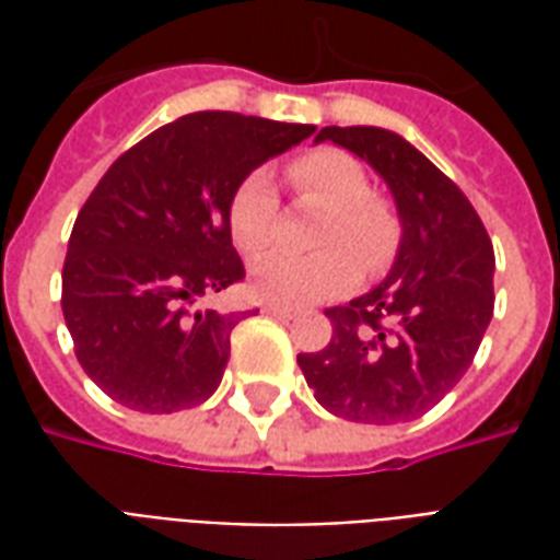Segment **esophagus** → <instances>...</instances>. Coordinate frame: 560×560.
<instances>
[{"instance_id": "esophagus-1", "label": "esophagus", "mask_w": 560, "mask_h": 560, "mask_svg": "<svg viewBox=\"0 0 560 560\" xmlns=\"http://www.w3.org/2000/svg\"><path fill=\"white\" fill-rule=\"evenodd\" d=\"M264 312H267V315H272V317H284V320H291V317L296 315L291 305H281V303H267V305H264Z\"/></svg>"}]
</instances>
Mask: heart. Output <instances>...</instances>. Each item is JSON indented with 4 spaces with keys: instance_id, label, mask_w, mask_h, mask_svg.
<instances>
[{
    "instance_id": "b5f03b06",
    "label": "heart",
    "mask_w": 560,
    "mask_h": 560,
    "mask_svg": "<svg viewBox=\"0 0 560 560\" xmlns=\"http://www.w3.org/2000/svg\"><path fill=\"white\" fill-rule=\"evenodd\" d=\"M288 179L296 195L329 207L315 231L308 255L264 257L252 272L255 291L279 303H317L339 296L365 276L387 272L401 245V219L387 197L372 195V179L363 161L341 149H312L288 164ZM228 231L233 245L248 257L269 252L281 236L276 188L264 171L236 185L228 203Z\"/></svg>"
}]
</instances>
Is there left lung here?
<instances>
[{"label":"left lung","instance_id":"obj_1","mask_svg":"<svg viewBox=\"0 0 560 560\" xmlns=\"http://www.w3.org/2000/svg\"><path fill=\"white\" fill-rule=\"evenodd\" d=\"M369 161L396 197L401 245L389 276L348 305H332V339L300 353L315 399L341 420H417L474 363L494 312V252L477 209L446 173L393 131H317Z\"/></svg>","mask_w":560,"mask_h":560}]
</instances>
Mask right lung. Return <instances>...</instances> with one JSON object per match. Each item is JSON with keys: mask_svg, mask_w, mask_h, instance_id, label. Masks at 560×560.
<instances>
[{"mask_svg": "<svg viewBox=\"0 0 560 560\" xmlns=\"http://www.w3.org/2000/svg\"><path fill=\"white\" fill-rule=\"evenodd\" d=\"M315 126L203 110L155 128L110 164L68 240L62 315L83 372L119 405L173 413L207 401L233 327L255 312H195L245 279L228 203L257 164Z\"/></svg>", "mask_w": 560, "mask_h": 560, "instance_id": "obj_1", "label": "right lung"}]
</instances>
